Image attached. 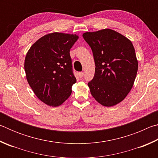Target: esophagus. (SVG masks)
Wrapping results in <instances>:
<instances>
[{
	"instance_id": "1",
	"label": "esophagus",
	"mask_w": 158,
	"mask_h": 158,
	"mask_svg": "<svg viewBox=\"0 0 158 158\" xmlns=\"http://www.w3.org/2000/svg\"><path fill=\"white\" fill-rule=\"evenodd\" d=\"M79 78H82L83 76H84V73H82V72H81V73H79Z\"/></svg>"
}]
</instances>
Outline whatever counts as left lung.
Listing matches in <instances>:
<instances>
[{
	"mask_svg": "<svg viewBox=\"0 0 158 158\" xmlns=\"http://www.w3.org/2000/svg\"><path fill=\"white\" fill-rule=\"evenodd\" d=\"M92 49L95 75L90 93L105 106L121 102L132 89L138 70L135 50L129 39L109 28L83 34Z\"/></svg>",
	"mask_w": 158,
	"mask_h": 158,
	"instance_id": "left-lung-1",
	"label": "left lung"
}]
</instances>
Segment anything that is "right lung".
Returning <instances> with one entry per match:
<instances>
[{
	"mask_svg": "<svg viewBox=\"0 0 158 158\" xmlns=\"http://www.w3.org/2000/svg\"><path fill=\"white\" fill-rule=\"evenodd\" d=\"M79 39L75 34L52 33L32 45L26 53V79L42 102L58 106L72 93L74 76L69 51Z\"/></svg>",
	"mask_w": 158,
	"mask_h": 158,
	"instance_id": "1",
	"label": "right lung"
}]
</instances>
